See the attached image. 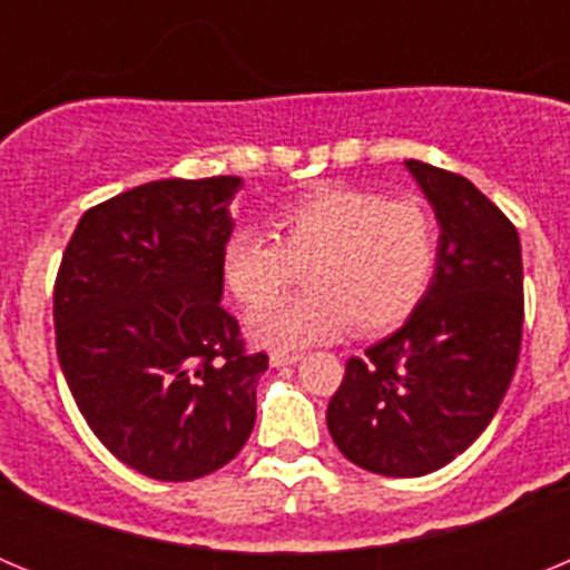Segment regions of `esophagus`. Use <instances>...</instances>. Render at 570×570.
I'll return each instance as SVG.
<instances>
[{
    "instance_id": "34e87169",
    "label": "esophagus",
    "mask_w": 570,
    "mask_h": 570,
    "mask_svg": "<svg viewBox=\"0 0 570 570\" xmlns=\"http://www.w3.org/2000/svg\"><path fill=\"white\" fill-rule=\"evenodd\" d=\"M302 360V354H285V351H274L271 354V365L282 367V365H296Z\"/></svg>"
}]
</instances>
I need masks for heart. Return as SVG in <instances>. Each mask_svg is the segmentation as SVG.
<instances>
[{
    "label": "heart",
    "mask_w": 570,
    "mask_h": 570,
    "mask_svg": "<svg viewBox=\"0 0 570 570\" xmlns=\"http://www.w3.org/2000/svg\"><path fill=\"white\" fill-rule=\"evenodd\" d=\"M271 236L274 242L239 230L223 250L225 288L245 308H259L248 334L268 347L328 342L351 325L356 334L394 328L420 305L434 276V219L414 199L316 190L276 210ZM296 267L306 268L309 294L275 303Z\"/></svg>",
    "instance_id": "heart-1"
}]
</instances>
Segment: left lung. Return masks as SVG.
<instances>
[{
	"label": "left lung",
	"instance_id": "obj_1",
	"mask_svg": "<svg viewBox=\"0 0 570 570\" xmlns=\"http://www.w3.org/2000/svg\"><path fill=\"white\" fill-rule=\"evenodd\" d=\"M440 225L431 285L400 331L345 362L328 431L354 465L422 476L493 420L522 342L520 234L465 176L407 159Z\"/></svg>",
	"mask_w": 570,
	"mask_h": 570
}]
</instances>
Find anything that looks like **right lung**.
<instances>
[{"label": "right lung", "instance_id": "right-lung-1", "mask_svg": "<svg viewBox=\"0 0 570 570\" xmlns=\"http://www.w3.org/2000/svg\"><path fill=\"white\" fill-rule=\"evenodd\" d=\"M239 176L159 179L79 219L53 288L57 356L85 422L150 480L228 465L256 422L268 356L223 302Z\"/></svg>", "mask_w": 570, "mask_h": 570}]
</instances>
